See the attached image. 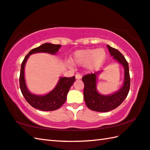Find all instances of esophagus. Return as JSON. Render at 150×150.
I'll return each instance as SVG.
<instances>
[{
    "mask_svg": "<svg viewBox=\"0 0 150 150\" xmlns=\"http://www.w3.org/2000/svg\"><path fill=\"white\" fill-rule=\"evenodd\" d=\"M81 78H82V76H81L80 74H79V73H77V74L75 75L76 79H81Z\"/></svg>",
    "mask_w": 150,
    "mask_h": 150,
    "instance_id": "1",
    "label": "esophagus"
}]
</instances>
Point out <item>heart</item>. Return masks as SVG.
I'll use <instances>...</instances> for the list:
<instances>
[{
	"mask_svg": "<svg viewBox=\"0 0 150 150\" xmlns=\"http://www.w3.org/2000/svg\"><path fill=\"white\" fill-rule=\"evenodd\" d=\"M106 59V51L103 48L77 50L71 57V62L78 65H84L88 71L100 68Z\"/></svg>",
	"mask_w": 150,
	"mask_h": 150,
	"instance_id": "obj_1",
	"label": "heart"
}]
</instances>
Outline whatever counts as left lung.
Instances as JSON below:
<instances>
[{
    "mask_svg": "<svg viewBox=\"0 0 150 150\" xmlns=\"http://www.w3.org/2000/svg\"><path fill=\"white\" fill-rule=\"evenodd\" d=\"M106 46L111 56L123 66L124 82L122 86L117 91L111 95H104L98 92L96 87L97 78L102 71L86 75L82 78L85 85L83 95L86 105L91 110L96 112H108L117 108L126 98L130 90V78L128 62L118 50L110 47L109 45Z\"/></svg>",
    "mask_w": 150,
    "mask_h": 150,
    "instance_id": "obj_1",
    "label": "left lung"
}]
</instances>
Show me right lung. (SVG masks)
Instances as JSON below:
<instances>
[{
	"label": "right lung",
	"instance_id": "1",
	"mask_svg": "<svg viewBox=\"0 0 150 150\" xmlns=\"http://www.w3.org/2000/svg\"><path fill=\"white\" fill-rule=\"evenodd\" d=\"M62 45L45 43L32 50L28 54L22 63L20 75V87L21 92L26 101L32 107L42 111H52L59 108L67 99V95L70 88L75 81V77H60L57 85L45 95H39L32 93L27 87L24 76L25 65L30 55L36 53H47L55 55Z\"/></svg>",
	"mask_w": 150,
	"mask_h": 150
}]
</instances>
